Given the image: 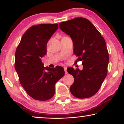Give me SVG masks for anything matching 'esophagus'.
<instances>
[{
  "instance_id": "obj_1",
  "label": "esophagus",
  "mask_w": 124,
  "mask_h": 124,
  "mask_svg": "<svg viewBox=\"0 0 124 124\" xmlns=\"http://www.w3.org/2000/svg\"><path fill=\"white\" fill-rule=\"evenodd\" d=\"M64 72H65V74H67V73H68V72H67V67H64Z\"/></svg>"
}]
</instances>
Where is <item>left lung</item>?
Segmentation results:
<instances>
[{"label":"left lung","mask_w":124,"mask_h":124,"mask_svg":"<svg viewBox=\"0 0 124 124\" xmlns=\"http://www.w3.org/2000/svg\"><path fill=\"white\" fill-rule=\"evenodd\" d=\"M59 28L73 40L75 62L82 61L83 69L67 68L73 76L71 93L79 99L90 98L97 93L107 74L109 56L106 44L100 32L89 20L75 18L61 22Z\"/></svg>","instance_id":"left-lung-1"}]
</instances>
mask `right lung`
<instances>
[{
    "label": "right lung",
    "instance_id": "obj_1",
    "mask_svg": "<svg viewBox=\"0 0 124 124\" xmlns=\"http://www.w3.org/2000/svg\"><path fill=\"white\" fill-rule=\"evenodd\" d=\"M57 29V24L31 26L23 34L16 51L15 68L20 83L35 100L46 101L52 98L55 84L64 75L63 67H44L41 60L46 54L47 43Z\"/></svg>",
    "mask_w": 124,
    "mask_h": 124
}]
</instances>
